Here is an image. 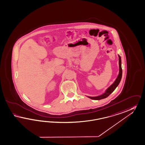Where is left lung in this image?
<instances>
[{
  "label": "left lung",
  "instance_id": "1",
  "mask_svg": "<svg viewBox=\"0 0 145 145\" xmlns=\"http://www.w3.org/2000/svg\"><path fill=\"white\" fill-rule=\"evenodd\" d=\"M119 57V74L117 77V79H116L115 82L110 86L108 88L106 91H105V93H103V95L97 97H88L89 98L93 99V100H100L102 99L106 98V97H107L108 96H109V95H110L116 88V87L119 85L120 80L121 79L122 77V73H123V71H122V68H121V57L120 56L118 55Z\"/></svg>",
  "mask_w": 145,
  "mask_h": 145
}]
</instances>
